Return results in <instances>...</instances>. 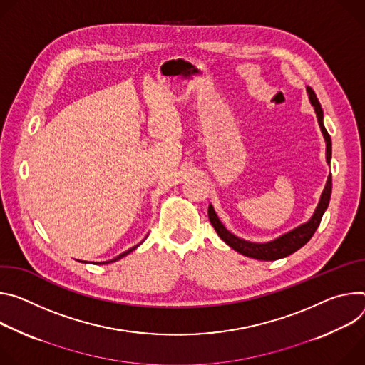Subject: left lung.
<instances>
[{
  "instance_id": "8db88e82",
  "label": "left lung",
  "mask_w": 365,
  "mask_h": 365,
  "mask_svg": "<svg viewBox=\"0 0 365 365\" xmlns=\"http://www.w3.org/2000/svg\"><path fill=\"white\" fill-rule=\"evenodd\" d=\"M307 94H309V100L312 103V106L314 107L316 115H317V121H319V126L320 130L323 133V138H325L327 142V160L328 164L331 162L332 158V142H331V136L327 132L325 126H323V110L320 107V103L314 94V91L307 87ZM331 194H332V175L328 177L325 190H323L320 200H319V205L313 213V216L310 217L309 222L297 226L296 229L278 236L277 239L271 240V242H264V244H257V242H250L245 239H240L237 236H235L233 233H230L223 223L219 220L215 209L212 205H209V220L212 223V226L216 229L217 235L223 239V242L237 251L239 254L250 257V258H255V259H261V261H275L279 258H284L289 257L290 254L296 252L297 250H300L303 245H306L307 242L310 240V237L313 236V233L316 232V229L320 225L322 216L325 213V210L329 206V200H331Z\"/></svg>"
}]
</instances>
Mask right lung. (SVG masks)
Wrapping results in <instances>:
<instances>
[{"label":"right lung","instance_id":"add662e5","mask_svg":"<svg viewBox=\"0 0 365 365\" xmlns=\"http://www.w3.org/2000/svg\"><path fill=\"white\" fill-rule=\"evenodd\" d=\"M140 244H142V242H140ZM140 244H139V245H140ZM139 245H136V247H133V248H130V250H128V251H126V252H123V254H120V255H118V257H115V258H114V259H111V261H106V262H100V264H108V262H115V261H117V259H120V258H123V257H126V255H128V254H130V252H132V251H135V250H136V248H138V247H139Z\"/></svg>","mask_w":365,"mask_h":365}]
</instances>
